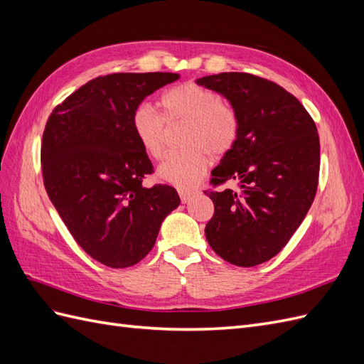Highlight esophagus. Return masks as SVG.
<instances>
[{
	"mask_svg": "<svg viewBox=\"0 0 364 364\" xmlns=\"http://www.w3.org/2000/svg\"><path fill=\"white\" fill-rule=\"evenodd\" d=\"M179 196H181L182 203H188L196 196V191L194 190H179Z\"/></svg>",
	"mask_w": 364,
	"mask_h": 364,
	"instance_id": "1",
	"label": "esophagus"
}]
</instances>
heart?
Returning <instances> with one entry per match:
<instances>
[{
  "mask_svg": "<svg viewBox=\"0 0 364 364\" xmlns=\"http://www.w3.org/2000/svg\"><path fill=\"white\" fill-rule=\"evenodd\" d=\"M159 106L168 123H186L183 151L170 153L159 165L158 178L162 182L191 188L208 170L209 155L223 156L238 138V118L232 107L222 103L220 95L196 83L168 87ZM164 118L149 105H139L132 112L130 124L141 149L151 159H161L165 150Z\"/></svg>",
  "mask_w": 364,
  "mask_h": 364,
  "instance_id": "heart-1",
  "label": "heart"
}]
</instances>
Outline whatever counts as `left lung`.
<instances>
[{
    "label": "left lung",
    "instance_id": "1",
    "mask_svg": "<svg viewBox=\"0 0 364 364\" xmlns=\"http://www.w3.org/2000/svg\"><path fill=\"white\" fill-rule=\"evenodd\" d=\"M225 97L238 118V138L211 171L213 183L238 190L205 191L214 217L205 228L209 246L238 267L258 266L289 243L310 209L321 165L314 121L294 95L247 73L197 79Z\"/></svg>",
    "mask_w": 364,
    "mask_h": 364
}]
</instances>
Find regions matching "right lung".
I'll use <instances>...</instances> for the list:
<instances>
[{"mask_svg":"<svg viewBox=\"0 0 364 364\" xmlns=\"http://www.w3.org/2000/svg\"><path fill=\"white\" fill-rule=\"evenodd\" d=\"M174 73H118L87 82L54 109L42 136L43 185L74 240L107 267L139 262L181 203L153 173L132 130L142 100L179 80Z\"/></svg>","mask_w":364,"mask_h":364,"instance_id":"obj_1","label":"right lung"}]
</instances>
